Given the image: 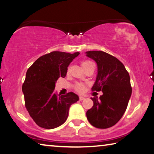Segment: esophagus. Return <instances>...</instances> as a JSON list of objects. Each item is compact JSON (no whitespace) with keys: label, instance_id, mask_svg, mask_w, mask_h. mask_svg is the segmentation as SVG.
<instances>
[{"label":"esophagus","instance_id":"esophagus-1","mask_svg":"<svg viewBox=\"0 0 154 154\" xmlns=\"http://www.w3.org/2000/svg\"><path fill=\"white\" fill-rule=\"evenodd\" d=\"M85 98V97H83V96H80V97H79V100H83Z\"/></svg>","mask_w":154,"mask_h":154}]
</instances>
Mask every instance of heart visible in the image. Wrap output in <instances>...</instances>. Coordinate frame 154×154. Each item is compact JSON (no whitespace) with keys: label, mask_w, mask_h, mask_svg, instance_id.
Returning <instances> with one entry per match:
<instances>
[{"label":"heart","mask_w":154,"mask_h":154,"mask_svg":"<svg viewBox=\"0 0 154 154\" xmlns=\"http://www.w3.org/2000/svg\"><path fill=\"white\" fill-rule=\"evenodd\" d=\"M92 63L91 61H89V60H85L82 63V67H83V69L85 67H86L88 66L89 65H90ZM74 88L75 90H76L78 92H79V93H82V92H84L85 90V86L84 84H82V83H77L76 85H75Z\"/></svg>","instance_id":"b5f03b06"}]
</instances>
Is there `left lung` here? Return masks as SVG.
Masks as SVG:
<instances>
[{
  "instance_id": "obj_1",
  "label": "left lung",
  "mask_w": 154,
  "mask_h": 154,
  "mask_svg": "<svg viewBox=\"0 0 154 154\" xmlns=\"http://www.w3.org/2000/svg\"><path fill=\"white\" fill-rule=\"evenodd\" d=\"M85 54L98 67L91 89L103 93L99 98H91L94 105L86 113L87 120L96 128L107 129L116 124L127 109L132 91L129 74L123 64L110 54L102 51Z\"/></svg>"
}]
</instances>
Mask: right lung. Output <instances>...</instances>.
Listing matches in <instances>:
<instances>
[{
  "label": "right lung",
  "mask_w": 154,
  "mask_h": 154,
  "mask_svg": "<svg viewBox=\"0 0 154 154\" xmlns=\"http://www.w3.org/2000/svg\"><path fill=\"white\" fill-rule=\"evenodd\" d=\"M79 54L52 51L38 58L27 71L22 87L25 107L42 128L62 125L67 119L70 106L79 100L73 92L66 95L54 92L57 80L66 76L68 66Z\"/></svg>",
  "instance_id": "right-lung-1"
}]
</instances>
